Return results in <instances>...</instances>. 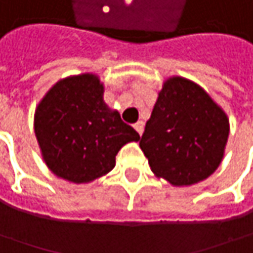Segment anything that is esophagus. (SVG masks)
<instances>
[{
    "instance_id": "obj_1",
    "label": "esophagus",
    "mask_w": 253,
    "mask_h": 253,
    "mask_svg": "<svg viewBox=\"0 0 253 253\" xmlns=\"http://www.w3.org/2000/svg\"><path fill=\"white\" fill-rule=\"evenodd\" d=\"M134 128H136V131H137L139 134H142V133H143V123H142V122H137V123L134 125Z\"/></svg>"
}]
</instances>
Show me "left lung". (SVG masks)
<instances>
[{
	"mask_svg": "<svg viewBox=\"0 0 253 253\" xmlns=\"http://www.w3.org/2000/svg\"><path fill=\"white\" fill-rule=\"evenodd\" d=\"M229 137V120L191 81L168 80L139 139L150 169L172 185H193L217 169Z\"/></svg>",
	"mask_w": 253,
	"mask_h": 253,
	"instance_id": "1",
	"label": "left lung"
}]
</instances>
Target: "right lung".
<instances>
[{
  "label": "right lung",
  "mask_w": 253,
  "mask_h": 253,
  "mask_svg": "<svg viewBox=\"0 0 253 253\" xmlns=\"http://www.w3.org/2000/svg\"><path fill=\"white\" fill-rule=\"evenodd\" d=\"M103 94L100 80L84 74L59 81L37 105L35 133L43 159L63 179L82 184L103 176L122 146L140 139Z\"/></svg>",
  "instance_id": "1"
}]
</instances>
